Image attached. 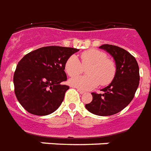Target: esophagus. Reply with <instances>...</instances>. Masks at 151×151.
I'll return each mask as SVG.
<instances>
[{"label": "esophagus", "instance_id": "esophagus-1", "mask_svg": "<svg viewBox=\"0 0 151 151\" xmlns=\"http://www.w3.org/2000/svg\"><path fill=\"white\" fill-rule=\"evenodd\" d=\"M77 90H78V92H79V93H81V94H84V93H85V91H83V90L79 89V88H77Z\"/></svg>", "mask_w": 151, "mask_h": 151}]
</instances>
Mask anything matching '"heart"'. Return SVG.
<instances>
[{"label": "heart", "instance_id": "b5f03b06", "mask_svg": "<svg viewBox=\"0 0 151 151\" xmlns=\"http://www.w3.org/2000/svg\"><path fill=\"white\" fill-rule=\"evenodd\" d=\"M81 62L76 55L69 57L65 63V71L67 75L76 76L82 71L83 66L88 67V76H77L70 78L69 83L71 86L81 90H91L102 85H109L113 81L116 73L114 63L107 59L104 52L96 49L85 51L81 55Z\"/></svg>", "mask_w": 151, "mask_h": 151}]
</instances>
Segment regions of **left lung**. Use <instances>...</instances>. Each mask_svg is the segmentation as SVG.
I'll return each instance as SVG.
<instances>
[{
	"mask_svg": "<svg viewBox=\"0 0 151 151\" xmlns=\"http://www.w3.org/2000/svg\"><path fill=\"white\" fill-rule=\"evenodd\" d=\"M114 58L116 73L110 85L101 91L92 92V101L85 105L89 112L99 116L117 114L129 105L134 98L139 83V69L135 57L123 48L103 45L99 47Z\"/></svg>",
	"mask_w": 151,
	"mask_h": 151,
	"instance_id": "8db88e82",
	"label": "left lung"
}]
</instances>
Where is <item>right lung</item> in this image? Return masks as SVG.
I'll return each mask as SVG.
<instances>
[{"label": "right lung", "mask_w": 151, "mask_h": 151, "mask_svg": "<svg viewBox=\"0 0 151 151\" xmlns=\"http://www.w3.org/2000/svg\"><path fill=\"white\" fill-rule=\"evenodd\" d=\"M79 49L47 46L26 55L18 63L13 82L15 94L29 113L45 116L53 113L63 101L69 86L65 63Z\"/></svg>", "instance_id": "1"}]
</instances>
